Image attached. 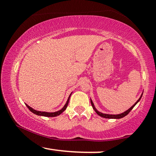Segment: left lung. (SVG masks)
<instances>
[{"instance_id":"obj_1","label":"left lung","mask_w":156,"mask_h":156,"mask_svg":"<svg viewBox=\"0 0 156 156\" xmlns=\"http://www.w3.org/2000/svg\"><path fill=\"white\" fill-rule=\"evenodd\" d=\"M141 96H142V94H141L140 98H139V99L138 100V101H137L136 102L135 104H134L133 105H132V106L130 107V108L129 109H128V110H127L126 112H125L124 113H122V114H103V113H101V112H98V111L97 110V109L95 108V107H94V104H93V103H92V100H91V104H92L93 109H94V110L95 111V112L97 113V114H98V115H99V116H101V117H102L108 118V119H120V118L124 117H125V116L127 115V114H129V112H130V111L132 110V109H133V107L135 106L136 105V103H138V102H139V101H140V99L141 98Z\"/></svg>"}]
</instances>
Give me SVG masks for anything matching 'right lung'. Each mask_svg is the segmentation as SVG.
I'll return each instance as SVG.
<instances>
[{"mask_svg":"<svg viewBox=\"0 0 156 156\" xmlns=\"http://www.w3.org/2000/svg\"><path fill=\"white\" fill-rule=\"evenodd\" d=\"M70 96H71V94H70V95L69 96V98H68V100H67V103H66V104L64 105V106L63 107V108L61 109V110L58 111V112H51V113H50V112H39V111H36V110H34V109H33L32 108H31V107H30L29 105H26V106L28 107V108L29 109V110L31 111L32 113H34V114H37V115L44 116V117H56V116L60 115V114H62V113L63 112L66 108H67V105H68V103H69V98H70Z\"/></svg>","mask_w":156,"mask_h":156,"instance_id":"right-lung-1","label":"right lung"}]
</instances>
